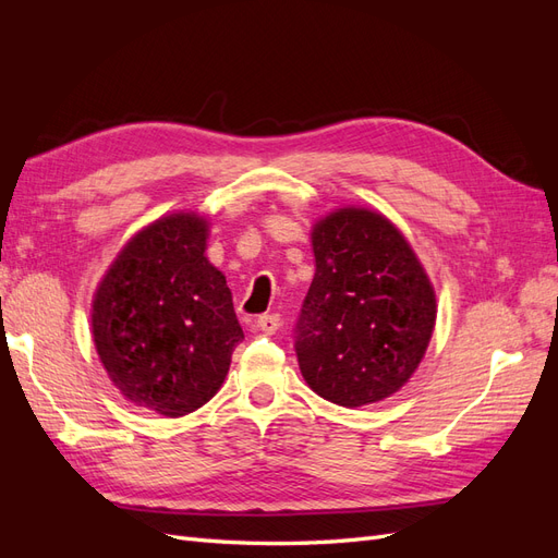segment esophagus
Instances as JSON below:
<instances>
[{
  "mask_svg": "<svg viewBox=\"0 0 558 558\" xmlns=\"http://www.w3.org/2000/svg\"><path fill=\"white\" fill-rule=\"evenodd\" d=\"M256 324H258V330H263L267 335H275L281 326V318H279V314H263Z\"/></svg>",
  "mask_w": 558,
  "mask_h": 558,
  "instance_id": "1",
  "label": "esophagus"
}]
</instances>
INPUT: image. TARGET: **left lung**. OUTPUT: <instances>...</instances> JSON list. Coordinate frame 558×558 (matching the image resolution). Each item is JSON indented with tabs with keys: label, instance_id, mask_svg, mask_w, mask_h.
Returning <instances> with one entry per match:
<instances>
[{
	"label": "left lung",
	"instance_id": "left-lung-1",
	"mask_svg": "<svg viewBox=\"0 0 558 558\" xmlns=\"http://www.w3.org/2000/svg\"><path fill=\"white\" fill-rule=\"evenodd\" d=\"M316 272L298 320L300 373L316 396L363 408L398 393L426 356L435 289L379 211L340 207L312 226Z\"/></svg>",
	"mask_w": 558,
	"mask_h": 558
}]
</instances>
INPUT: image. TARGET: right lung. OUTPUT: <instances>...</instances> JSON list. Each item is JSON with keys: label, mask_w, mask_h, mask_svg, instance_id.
<instances>
[{"label": "right lung", "mask_w": 558, "mask_h": 558, "mask_svg": "<svg viewBox=\"0 0 558 558\" xmlns=\"http://www.w3.org/2000/svg\"><path fill=\"white\" fill-rule=\"evenodd\" d=\"M209 221L177 211L118 251L90 310L93 342L134 408L185 416L223 386L244 332L226 277L205 256Z\"/></svg>", "instance_id": "obj_1"}]
</instances>
